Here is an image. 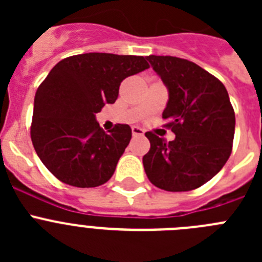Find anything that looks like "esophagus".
I'll use <instances>...</instances> for the list:
<instances>
[{
	"instance_id": "34e87169",
	"label": "esophagus",
	"mask_w": 262,
	"mask_h": 262,
	"mask_svg": "<svg viewBox=\"0 0 262 262\" xmlns=\"http://www.w3.org/2000/svg\"><path fill=\"white\" fill-rule=\"evenodd\" d=\"M131 129H133V135L134 136H142V135H144V131H143V129L140 128V127L134 126Z\"/></svg>"
}]
</instances>
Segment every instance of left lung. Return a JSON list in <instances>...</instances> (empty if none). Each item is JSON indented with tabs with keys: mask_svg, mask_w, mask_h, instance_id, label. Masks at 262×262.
<instances>
[{
	"mask_svg": "<svg viewBox=\"0 0 262 262\" xmlns=\"http://www.w3.org/2000/svg\"><path fill=\"white\" fill-rule=\"evenodd\" d=\"M168 89L163 113L176 138L166 143L145 133L151 148L143 157L148 180L166 191H189L221 172L232 151L235 111L221 81L195 62L147 56Z\"/></svg>",
	"mask_w": 262,
	"mask_h": 262,
	"instance_id": "8db88e82",
	"label": "left lung"
}]
</instances>
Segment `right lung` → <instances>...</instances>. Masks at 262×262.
Segmentation results:
<instances>
[{"label":"right lung","mask_w":262,"mask_h":262,"mask_svg":"<svg viewBox=\"0 0 262 262\" xmlns=\"http://www.w3.org/2000/svg\"><path fill=\"white\" fill-rule=\"evenodd\" d=\"M145 59L81 53L51 69L34 99L31 140L57 180L76 187H96L114 174L133 131L128 124H115L106 134L96 114L117 101L124 78L149 68Z\"/></svg>","instance_id":"obj_1"}]
</instances>
